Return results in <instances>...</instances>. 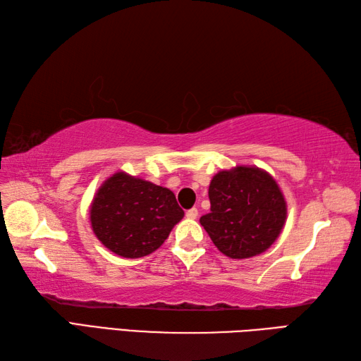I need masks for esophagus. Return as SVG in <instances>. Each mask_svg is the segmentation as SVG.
<instances>
[{"mask_svg":"<svg viewBox=\"0 0 361 361\" xmlns=\"http://www.w3.org/2000/svg\"><path fill=\"white\" fill-rule=\"evenodd\" d=\"M197 216H198V209L197 208H192V209L186 211V217L188 219H197Z\"/></svg>","mask_w":361,"mask_h":361,"instance_id":"1","label":"esophagus"}]
</instances>
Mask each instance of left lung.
<instances>
[{
    "label": "left lung",
    "mask_w": 361,
    "mask_h": 361,
    "mask_svg": "<svg viewBox=\"0 0 361 361\" xmlns=\"http://www.w3.org/2000/svg\"><path fill=\"white\" fill-rule=\"evenodd\" d=\"M208 194L211 211L200 224L228 257L260 255L279 237L287 206L267 172L245 166L221 171L211 180Z\"/></svg>",
    "instance_id": "left-lung-1"
}]
</instances>
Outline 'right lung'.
<instances>
[{"instance_id": "1", "label": "right lung", "mask_w": 361, "mask_h": 361, "mask_svg": "<svg viewBox=\"0 0 361 361\" xmlns=\"http://www.w3.org/2000/svg\"><path fill=\"white\" fill-rule=\"evenodd\" d=\"M90 214L91 228L106 248L136 259L159 248L185 211L172 190L118 172L97 190Z\"/></svg>"}]
</instances>
